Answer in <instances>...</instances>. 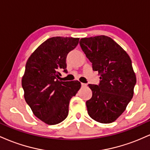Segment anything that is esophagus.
Here are the masks:
<instances>
[{
	"label": "esophagus",
	"mask_w": 150,
	"mask_h": 150,
	"mask_svg": "<svg viewBox=\"0 0 150 150\" xmlns=\"http://www.w3.org/2000/svg\"><path fill=\"white\" fill-rule=\"evenodd\" d=\"M81 85H82V87H87V84H85V83H81Z\"/></svg>",
	"instance_id": "esophagus-1"
}]
</instances>
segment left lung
<instances>
[{"label": "left lung", "instance_id": "obj_1", "mask_svg": "<svg viewBox=\"0 0 150 150\" xmlns=\"http://www.w3.org/2000/svg\"><path fill=\"white\" fill-rule=\"evenodd\" d=\"M80 45L100 75L98 85L89 84L92 97L86 101L89 116L101 123L115 121L133 97L136 76L130 56L111 38H82Z\"/></svg>", "mask_w": 150, "mask_h": 150}]
</instances>
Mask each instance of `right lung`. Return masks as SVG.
<instances>
[{"label": "right lung", "instance_id": "add662e5", "mask_svg": "<svg viewBox=\"0 0 150 150\" xmlns=\"http://www.w3.org/2000/svg\"><path fill=\"white\" fill-rule=\"evenodd\" d=\"M79 38H49L27 60L22 79L24 97L32 112L48 125H56L68 115L70 100L80 89L79 81L59 80L67 73L68 53L77 46Z\"/></svg>", "mask_w": 150, "mask_h": 150}]
</instances>
